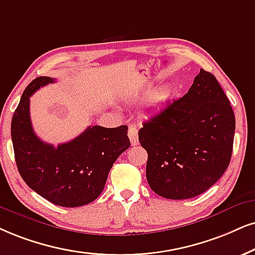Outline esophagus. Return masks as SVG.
Wrapping results in <instances>:
<instances>
[{"instance_id": "34e87169", "label": "esophagus", "mask_w": 255, "mask_h": 255, "mask_svg": "<svg viewBox=\"0 0 255 255\" xmlns=\"http://www.w3.org/2000/svg\"><path fill=\"white\" fill-rule=\"evenodd\" d=\"M128 137H129L131 146H136L138 143V131L135 126H129L128 128Z\"/></svg>"}]
</instances>
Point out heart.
Wrapping results in <instances>:
<instances>
[{"label":"heart","instance_id":"b5f03b06","mask_svg":"<svg viewBox=\"0 0 255 255\" xmlns=\"http://www.w3.org/2000/svg\"><path fill=\"white\" fill-rule=\"evenodd\" d=\"M170 96V90L168 87H163L157 90V92L154 93L153 95L150 96L149 99V106L150 107H160L163 104H166L168 101Z\"/></svg>","mask_w":255,"mask_h":255}]
</instances>
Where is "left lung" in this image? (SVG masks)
<instances>
[{"label":"left lung","mask_w":255,"mask_h":255,"mask_svg":"<svg viewBox=\"0 0 255 255\" xmlns=\"http://www.w3.org/2000/svg\"><path fill=\"white\" fill-rule=\"evenodd\" d=\"M234 130L230 100L213 74L200 69L188 93L138 130L148 185L166 199L202 194L230 165Z\"/></svg>","instance_id":"left-lung-1"}]
</instances>
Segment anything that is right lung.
Here are the masks:
<instances>
[{
    "label": "right lung",
    "instance_id": "add662e5",
    "mask_svg": "<svg viewBox=\"0 0 255 255\" xmlns=\"http://www.w3.org/2000/svg\"><path fill=\"white\" fill-rule=\"evenodd\" d=\"M54 79L40 76L29 83L11 120V140L18 173L42 198L61 207L88 205L104 191L115 160L130 146L127 126L88 127L69 142L46 143L34 133L30 96Z\"/></svg>",
    "mask_w": 255,
    "mask_h": 255
}]
</instances>
